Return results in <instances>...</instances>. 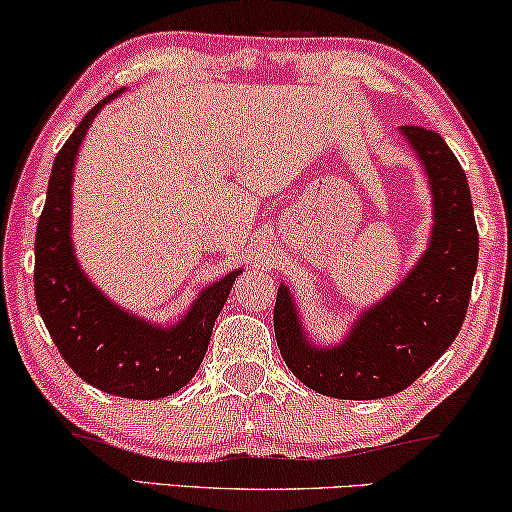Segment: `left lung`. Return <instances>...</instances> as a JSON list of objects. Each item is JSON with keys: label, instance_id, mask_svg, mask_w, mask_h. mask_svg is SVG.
<instances>
[{"label": "left lung", "instance_id": "obj_1", "mask_svg": "<svg viewBox=\"0 0 512 512\" xmlns=\"http://www.w3.org/2000/svg\"><path fill=\"white\" fill-rule=\"evenodd\" d=\"M401 135L424 165L433 195L431 242L401 284L368 307L340 345L307 340L289 286H279L275 335L286 366L317 394L370 401L408 389L452 345L478 268L471 191L445 139L424 125Z\"/></svg>", "mask_w": 512, "mask_h": 512}]
</instances>
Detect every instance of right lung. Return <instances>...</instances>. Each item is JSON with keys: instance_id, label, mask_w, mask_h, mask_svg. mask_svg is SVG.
I'll return each instance as SVG.
<instances>
[{"instance_id": "obj_1", "label": "right lung", "mask_w": 512, "mask_h": 512, "mask_svg": "<svg viewBox=\"0 0 512 512\" xmlns=\"http://www.w3.org/2000/svg\"><path fill=\"white\" fill-rule=\"evenodd\" d=\"M121 93L116 90L97 102L53 160L34 240V293L55 347L81 380L114 396L156 401L193 380L214 321L242 270L205 286L191 310L170 326L121 310L81 270L72 244L74 163L93 118Z\"/></svg>"}]
</instances>
